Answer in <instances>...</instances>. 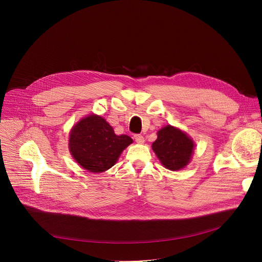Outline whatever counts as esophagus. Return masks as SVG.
<instances>
[{
    "label": "esophagus",
    "mask_w": 262,
    "mask_h": 262,
    "mask_svg": "<svg viewBox=\"0 0 262 262\" xmlns=\"http://www.w3.org/2000/svg\"><path fill=\"white\" fill-rule=\"evenodd\" d=\"M134 139H135V141H136L138 144H143V143L145 142V139H144V137H143L142 135H135V136H134Z\"/></svg>",
    "instance_id": "1"
}]
</instances>
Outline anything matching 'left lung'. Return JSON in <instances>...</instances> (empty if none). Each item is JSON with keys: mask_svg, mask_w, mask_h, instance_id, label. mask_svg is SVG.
Here are the masks:
<instances>
[{"mask_svg": "<svg viewBox=\"0 0 262 262\" xmlns=\"http://www.w3.org/2000/svg\"><path fill=\"white\" fill-rule=\"evenodd\" d=\"M157 135L152 150L166 169L178 171L191 163L195 143L188 134L175 126L166 125Z\"/></svg>", "mask_w": 262, "mask_h": 262, "instance_id": "1", "label": "left lung"}]
</instances>
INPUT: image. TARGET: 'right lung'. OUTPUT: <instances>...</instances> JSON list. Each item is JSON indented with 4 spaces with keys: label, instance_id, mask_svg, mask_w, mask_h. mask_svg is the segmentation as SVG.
I'll list each match as a JSON object with an SVG mask.
<instances>
[{
    "label": "right lung",
    "instance_id": "add662e5",
    "mask_svg": "<svg viewBox=\"0 0 262 262\" xmlns=\"http://www.w3.org/2000/svg\"><path fill=\"white\" fill-rule=\"evenodd\" d=\"M132 143L130 137L117 136L104 118L91 114L72 126L68 148L82 168L91 173H101L113 167Z\"/></svg>",
    "mask_w": 262,
    "mask_h": 262
}]
</instances>
